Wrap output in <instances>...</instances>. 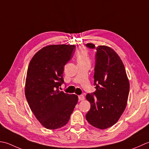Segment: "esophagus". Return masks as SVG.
Returning a JSON list of instances; mask_svg holds the SVG:
<instances>
[{"instance_id": "esophagus-1", "label": "esophagus", "mask_w": 149, "mask_h": 149, "mask_svg": "<svg viewBox=\"0 0 149 149\" xmlns=\"http://www.w3.org/2000/svg\"><path fill=\"white\" fill-rule=\"evenodd\" d=\"M78 100L79 101H83V100H85V97L84 95H80L78 96Z\"/></svg>"}]
</instances>
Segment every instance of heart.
<instances>
[{"mask_svg": "<svg viewBox=\"0 0 149 149\" xmlns=\"http://www.w3.org/2000/svg\"><path fill=\"white\" fill-rule=\"evenodd\" d=\"M77 60L78 64L89 62V51L86 47H81L77 53Z\"/></svg>", "mask_w": 149, "mask_h": 149, "instance_id": "heart-1", "label": "heart"}]
</instances>
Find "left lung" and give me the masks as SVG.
I'll return each mask as SVG.
<instances>
[{
    "instance_id": "8db88e82",
    "label": "left lung",
    "mask_w": 149,
    "mask_h": 149,
    "mask_svg": "<svg viewBox=\"0 0 149 149\" xmlns=\"http://www.w3.org/2000/svg\"><path fill=\"white\" fill-rule=\"evenodd\" d=\"M86 46L96 50L94 81L96 91L87 94L91 109L86 120L100 129L112 127L125 109L129 93V81L120 57L106 45L88 43Z\"/></svg>"
}]
</instances>
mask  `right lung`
<instances>
[{
    "label": "right lung",
    "mask_w": 149,
    "mask_h": 149,
    "mask_svg": "<svg viewBox=\"0 0 149 149\" xmlns=\"http://www.w3.org/2000/svg\"><path fill=\"white\" fill-rule=\"evenodd\" d=\"M74 45H50L42 48L29 62L25 95L33 113L45 128L65 125L78 102V96L61 91L63 67L72 58Z\"/></svg>",
    "instance_id": "obj_1"
}]
</instances>
